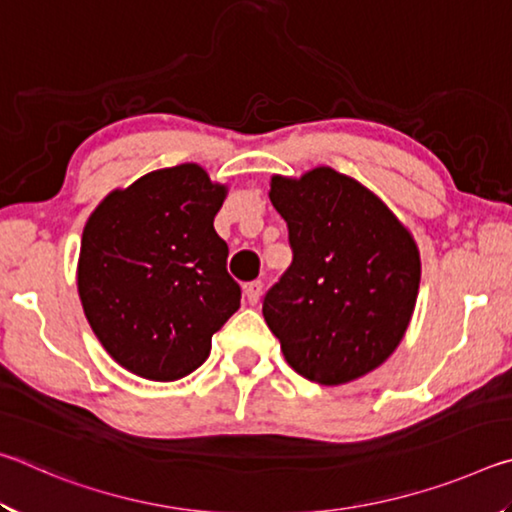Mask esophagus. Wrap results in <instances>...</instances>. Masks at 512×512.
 <instances>
[{
  "label": "esophagus",
  "instance_id": "obj_1",
  "mask_svg": "<svg viewBox=\"0 0 512 512\" xmlns=\"http://www.w3.org/2000/svg\"><path fill=\"white\" fill-rule=\"evenodd\" d=\"M262 289H264L262 280H253V282L246 284L244 291H246V298H248L250 305H257L259 298H262Z\"/></svg>",
  "mask_w": 512,
  "mask_h": 512
}]
</instances>
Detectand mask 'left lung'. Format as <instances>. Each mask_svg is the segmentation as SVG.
<instances>
[{
  "instance_id": "left-lung-1",
  "label": "left lung",
  "mask_w": 512,
  "mask_h": 512,
  "mask_svg": "<svg viewBox=\"0 0 512 512\" xmlns=\"http://www.w3.org/2000/svg\"><path fill=\"white\" fill-rule=\"evenodd\" d=\"M293 262L262 314L284 359L309 381L348 384L400 345L420 287V253L379 196L332 167L271 178Z\"/></svg>"
}]
</instances>
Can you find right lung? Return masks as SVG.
Here are the masks:
<instances>
[{"label": "right lung", "mask_w": 512, "mask_h": 512, "mask_svg": "<svg viewBox=\"0 0 512 512\" xmlns=\"http://www.w3.org/2000/svg\"><path fill=\"white\" fill-rule=\"evenodd\" d=\"M228 189L198 164L158 169L115 189L85 223L79 296L119 366L176 381L210 357L212 334L239 309L228 244L214 216Z\"/></svg>", "instance_id": "add662e5"}]
</instances>
